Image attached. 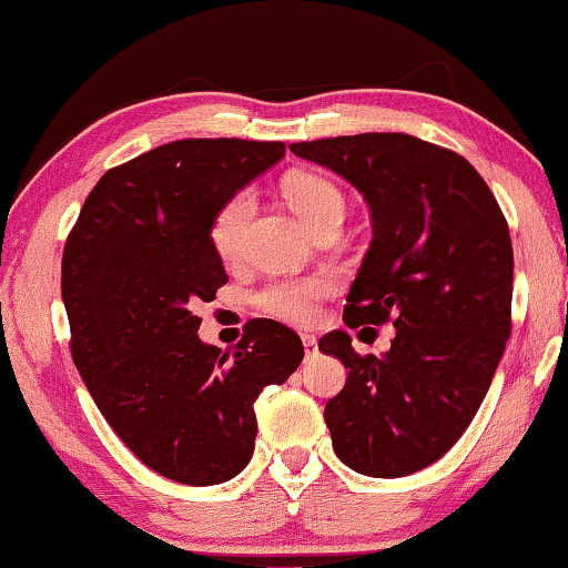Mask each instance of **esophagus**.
Returning <instances> with one entry per match:
<instances>
[{
	"instance_id": "1",
	"label": "esophagus",
	"mask_w": 568,
	"mask_h": 568,
	"mask_svg": "<svg viewBox=\"0 0 568 568\" xmlns=\"http://www.w3.org/2000/svg\"><path fill=\"white\" fill-rule=\"evenodd\" d=\"M301 341H304V348H306L308 356L317 351V337H314V335H301Z\"/></svg>"
}]
</instances>
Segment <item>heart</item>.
Wrapping results in <instances>:
<instances>
[{
	"instance_id": "heart-1",
	"label": "heart",
	"mask_w": 568,
	"mask_h": 568,
	"mask_svg": "<svg viewBox=\"0 0 568 568\" xmlns=\"http://www.w3.org/2000/svg\"><path fill=\"white\" fill-rule=\"evenodd\" d=\"M283 199L306 227L317 231L333 220H343L346 199L325 178L312 172H293L283 181ZM254 193L239 191L220 206L212 217L210 239L220 260H239L243 248V231H246L251 214H254ZM327 293V283L317 277L304 280H280L256 293V306L264 314L288 325H312L320 314V298Z\"/></svg>"
}]
</instances>
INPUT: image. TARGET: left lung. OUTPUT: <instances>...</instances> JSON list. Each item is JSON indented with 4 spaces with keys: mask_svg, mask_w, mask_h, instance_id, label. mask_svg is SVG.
Here are the masks:
<instances>
[{
    "mask_svg": "<svg viewBox=\"0 0 568 568\" xmlns=\"http://www.w3.org/2000/svg\"><path fill=\"white\" fill-rule=\"evenodd\" d=\"M369 204L372 241L346 325H383L385 354L358 356L343 329L320 337L346 385L327 400L337 458L358 475L406 477L466 433L511 335L514 248L498 201L464 156L406 133L293 143Z\"/></svg>",
    "mask_w": 568,
    "mask_h": 568,
    "instance_id": "8db88e82",
    "label": "left lung"
}]
</instances>
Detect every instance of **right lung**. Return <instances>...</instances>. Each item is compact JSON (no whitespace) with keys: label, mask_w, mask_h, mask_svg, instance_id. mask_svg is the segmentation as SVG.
<instances>
[{"label":"right lung","mask_w":568,"mask_h":568,"mask_svg":"<svg viewBox=\"0 0 568 568\" xmlns=\"http://www.w3.org/2000/svg\"><path fill=\"white\" fill-rule=\"evenodd\" d=\"M283 156L280 141L164 143L104 172L64 243L75 367L120 440L181 485L246 469L254 400L304 358L301 337L275 320H254L222 351L201 341L193 314L227 283L212 217Z\"/></svg>","instance_id":"1"}]
</instances>
